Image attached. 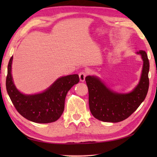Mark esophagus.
<instances>
[{
    "mask_svg": "<svg viewBox=\"0 0 157 157\" xmlns=\"http://www.w3.org/2000/svg\"><path fill=\"white\" fill-rule=\"evenodd\" d=\"M86 75H87V72L85 71H82L80 73H79V79H80L81 82H84Z\"/></svg>",
    "mask_w": 157,
    "mask_h": 157,
    "instance_id": "obj_1",
    "label": "esophagus"
}]
</instances>
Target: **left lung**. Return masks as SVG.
<instances>
[{
  "label": "left lung",
  "mask_w": 157,
  "mask_h": 157,
  "mask_svg": "<svg viewBox=\"0 0 157 157\" xmlns=\"http://www.w3.org/2000/svg\"><path fill=\"white\" fill-rule=\"evenodd\" d=\"M144 64L138 85L128 94H118L111 91L94 76L86 77L88 88L89 106L92 115L100 121L117 123L131 115L147 95L149 87V61L144 51H140Z\"/></svg>",
  "instance_id": "8db88e82"
}]
</instances>
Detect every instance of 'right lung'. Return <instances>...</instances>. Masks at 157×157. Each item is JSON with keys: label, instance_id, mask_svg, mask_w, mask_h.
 Listing matches in <instances>:
<instances>
[{"label": "right lung", "instance_id": "add662e5", "mask_svg": "<svg viewBox=\"0 0 157 157\" xmlns=\"http://www.w3.org/2000/svg\"><path fill=\"white\" fill-rule=\"evenodd\" d=\"M12 61L13 56L8 64L6 88L17 111L24 118L35 123H48L56 121L64 111L68 91L79 82V75L73 74L62 77L44 92L25 95L17 90L13 82Z\"/></svg>", "mask_w": 157, "mask_h": 157}]
</instances>
